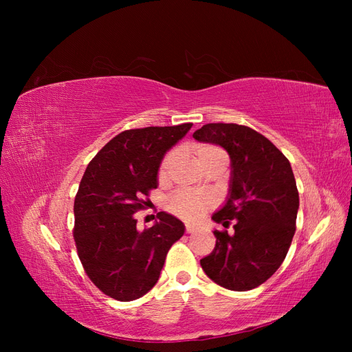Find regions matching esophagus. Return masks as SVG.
Listing matches in <instances>:
<instances>
[{
    "label": "esophagus",
    "instance_id": "obj_1",
    "mask_svg": "<svg viewBox=\"0 0 352 352\" xmlns=\"http://www.w3.org/2000/svg\"><path fill=\"white\" fill-rule=\"evenodd\" d=\"M195 230H197V228L192 226V225H186V226H185V232H186V233H194Z\"/></svg>",
    "mask_w": 352,
    "mask_h": 352
}]
</instances>
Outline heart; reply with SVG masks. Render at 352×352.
Returning a JSON list of instances; mask_svg holds the SVG:
<instances>
[{
	"label": "heart",
	"mask_w": 352,
	"mask_h": 352,
	"mask_svg": "<svg viewBox=\"0 0 352 352\" xmlns=\"http://www.w3.org/2000/svg\"><path fill=\"white\" fill-rule=\"evenodd\" d=\"M197 157L199 160L201 166L206 162H208V160L217 158V157L228 158L226 153L223 151L221 148H219L216 145H208V144L199 145L197 148ZM173 160H175V153H168L163 158V162H162V164H160V168H158L160 179H163L166 176L170 164L173 163ZM212 204H214V199H212V197H210V195L179 192L168 201V210L180 219L195 221L204 216Z\"/></svg>",
	"instance_id": "1"
}]
</instances>
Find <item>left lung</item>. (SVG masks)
<instances>
[{
	"mask_svg": "<svg viewBox=\"0 0 352 352\" xmlns=\"http://www.w3.org/2000/svg\"><path fill=\"white\" fill-rule=\"evenodd\" d=\"M225 148L232 163L226 204L212 220L233 233L214 230L216 247L201 267L230 291H250L280 267L295 233L300 207L289 160L267 138L248 126L208 123L192 135Z\"/></svg>",
	"mask_w": 352,
	"mask_h": 352,
	"instance_id": "1",
	"label": "left lung"
}]
</instances>
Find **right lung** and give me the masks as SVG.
Segmentation results:
<instances>
[{
    "label": "right lung",
    "mask_w": 352,
    "mask_h": 352,
    "mask_svg": "<svg viewBox=\"0 0 352 352\" xmlns=\"http://www.w3.org/2000/svg\"><path fill=\"white\" fill-rule=\"evenodd\" d=\"M192 123L129 129L114 136L85 170L74 198L73 238L85 273L101 292L133 301L153 289L185 226L164 211L140 230L133 214L157 188L164 154Z\"/></svg>",
    "instance_id": "add662e5"
}]
</instances>
